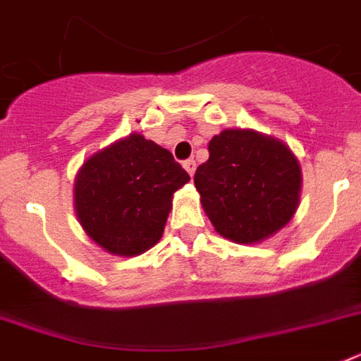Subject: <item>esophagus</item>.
<instances>
[{"mask_svg": "<svg viewBox=\"0 0 361 361\" xmlns=\"http://www.w3.org/2000/svg\"><path fill=\"white\" fill-rule=\"evenodd\" d=\"M183 169H185V171L189 172L190 178H192V176H195V171H196V161L195 159L183 161Z\"/></svg>", "mask_w": 361, "mask_h": 361, "instance_id": "34e87169", "label": "esophagus"}]
</instances>
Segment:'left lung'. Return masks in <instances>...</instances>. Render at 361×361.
Wrapping results in <instances>:
<instances>
[{
  "instance_id": "obj_1",
  "label": "left lung",
  "mask_w": 361,
  "mask_h": 361,
  "mask_svg": "<svg viewBox=\"0 0 361 361\" xmlns=\"http://www.w3.org/2000/svg\"><path fill=\"white\" fill-rule=\"evenodd\" d=\"M300 166L282 140L254 130H224L209 140L196 169L202 207L222 237L259 243L291 221L300 196Z\"/></svg>"
}]
</instances>
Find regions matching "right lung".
Returning <instances> with one entry per match:
<instances>
[{
	"label": "right lung",
	"mask_w": 361,
	"mask_h": 361,
	"mask_svg": "<svg viewBox=\"0 0 361 361\" xmlns=\"http://www.w3.org/2000/svg\"><path fill=\"white\" fill-rule=\"evenodd\" d=\"M189 174L169 150L131 133L85 161L74 185L87 235L116 256H139L159 241L172 195Z\"/></svg>",
	"instance_id": "right-lung-1"
}]
</instances>
